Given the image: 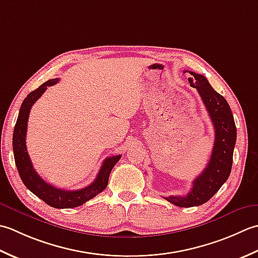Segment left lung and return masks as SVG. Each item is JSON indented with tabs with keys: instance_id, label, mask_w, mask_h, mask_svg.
I'll use <instances>...</instances> for the list:
<instances>
[{
	"instance_id": "8db88e82",
	"label": "left lung",
	"mask_w": 258,
	"mask_h": 258,
	"mask_svg": "<svg viewBox=\"0 0 258 258\" xmlns=\"http://www.w3.org/2000/svg\"><path fill=\"white\" fill-rule=\"evenodd\" d=\"M192 78L188 81L196 88L215 129V143L212 156L204 171L192 181V187L186 196H169L166 201L178 207L199 206L208 202L224 182L228 179L233 165L236 144V125L229 104L216 92L203 75L189 71Z\"/></svg>"
}]
</instances>
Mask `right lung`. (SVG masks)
Segmentation results:
<instances>
[{
  "instance_id": "add662e5",
  "label": "right lung",
  "mask_w": 258,
  "mask_h": 258,
  "mask_svg": "<svg viewBox=\"0 0 258 258\" xmlns=\"http://www.w3.org/2000/svg\"><path fill=\"white\" fill-rule=\"evenodd\" d=\"M56 82H59V79H51V80L44 82L36 90L30 92L23 100L22 104H21L19 117L13 131L14 160L21 179H22L25 187L30 191H32L35 196L41 198L42 201L50 205L51 207L73 208L81 206V205L90 201L91 198L96 197L98 194L106 189L110 172H111L114 165L121 158V156L117 155L109 157L104 160L94 181L91 185L79 189V190H66V189L56 188L45 182L38 175V172L33 168L32 162H31L25 144L29 114L31 108H32L36 100L44 93L48 87L55 85Z\"/></svg>"
}]
</instances>
